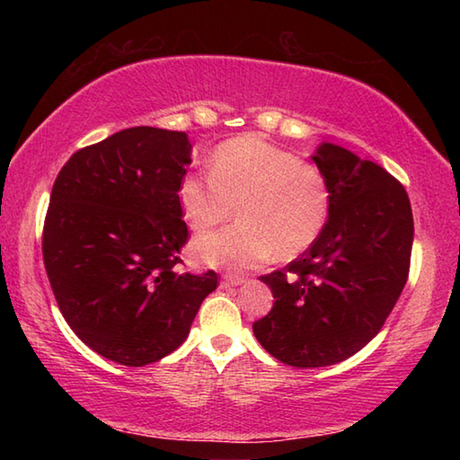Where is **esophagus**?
Masks as SVG:
<instances>
[{
  "instance_id": "34e87169",
  "label": "esophagus",
  "mask_w": 460,
  "mask_h": 460,
  "mask_svg": "<svg viewBox=\"0 0 460 460\" xmlns=\"http://www.w3.org/2000/svg\"><path fill=\"white\" fill-rule=\"evenodd\" d=\"M245 279H247V278H243V276L225 274V276H223V279H221V286H223V288H229V286H241V284H245Z\"/></svg>"
}]
</instances>
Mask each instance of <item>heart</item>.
Segmentation results:
<instances>
[{
  "instance_id": "obj_1",
  "label": "heart",
  "mask_w": 460,
  "mask_h": 460,
  "mask_svg": "<svg viewBox=\"0 0 460 460\" xmlns=\"http://www.w3.org/2000/svg\"><path fill=\"white\" fill-rule=\"evenodd\" d=\"M178 205L194 233L215 229L235 207L239 223L197 239L192 253L207 266L243 270L305 253L329 219L331 190L313 162L245 134L217 146L208 178H182Z\"/></svg>"
}]
</instances>
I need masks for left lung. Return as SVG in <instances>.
<instances>
[{"instance_id": "obj_1", "label": "left lung", "mask_w": 460, "mask_h": 460, "mask_svg": "<svg viewBox=\"0 0 460 460\" xmlns=\"http://www.w3.org/2000/svg\"><path fill=\"white\" fill-rule=\"evenodd\" d=\"M331 190L329 221L284 270L261 276L274 306L255 339L292 367H326L367 345L406 286L414 219L398 178L334 144L313 155Z\"/></svg>"}]
</instances>
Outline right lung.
I'll list each match as a JSON object with an SVG mask.
<instances>
[{"label": "right lung", "mask_w": 460, "mask_h": 460, "mask_svg": "<svg viewBox=\"0 0 460 460\" xmlns=\"http://www.w3.org/2000/svg\"><path fill=\"white\" fill-rule=\"evenodd\" d=\"M184 131L129 128L75 152L54 181L42 258L54 298L84 345L142 367L189 337L219 276L181 274L189 227L178 184L190 164Z\"/></svg>", "instance_id": "right-lung-1"}]
</instances>
